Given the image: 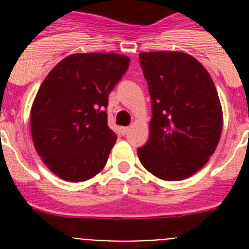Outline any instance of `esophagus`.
<instances>
[{"instance_id": "1", "label": "esophagus", "mask_w": 249, "mask_h": 249, "mask_svg": "<svg viewBox=\"0 0 249 249\" xmlns=\"http://www.w3.org/2000/svg\"><path fill=\"white\" fill-rule=\"evenodd\" d=\"M129 130H130V128H129V126H123V128H121V134H128L129 133Z\"/></svg>"}]
</instances>
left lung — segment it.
Returning a JSON list of instances; mask_svg holds the SVG:
<instances>
[{
  "instance_id": "1",
  "label": "left lung",
  "mask_w": 249,
  "mask_h": 249,
  "mask_svg": "<svg viewBox=\"0 0 249 249\" xmlns=\"http://www.w3.org/2000/svg\"><path fill=\"white\" fill-rule=\"evenodd\" d=\"M151 97L150 136L138 148L142 165L165 181L203 168L216 150L222 111L216 86L200 62L177 52L141 53Z\"/></svg>"
}]
</instances>
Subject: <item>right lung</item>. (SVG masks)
<instances>
[{"instance_id":"add662e5","label":"right lung","mask_w":249,"mask_h":249,"mask_svg":"<svg viewBox=\"0 0 249 249\" xmlns=\"http://www.w3.org/2000/svg\"><path fill=\"white\" fill-rule=\"evenodd\" d=\"M120 54H72L53 68L33 102L35 147L53 173L83 182L105 168L116 134L107 124L108 94L128 71Z\"/></svg>"}]
</instances>
